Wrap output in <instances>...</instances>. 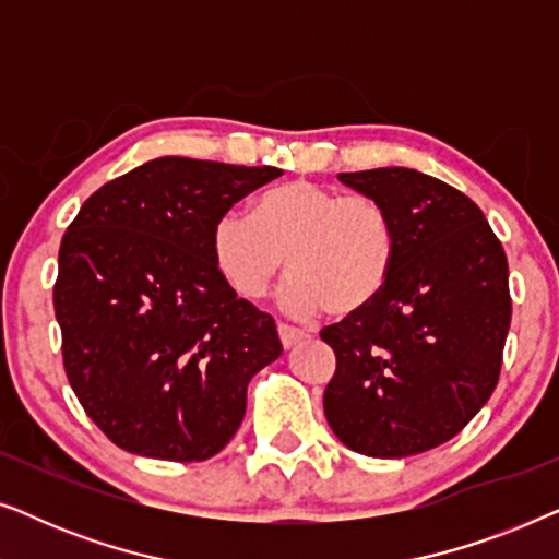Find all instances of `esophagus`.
Returning a JSON list of instances; mask_svg holds the SVG:
<instances>
[{"label": "esophagus", "instance_id": "34e87169", "mask_svg": "<svg viewBox=\"0 0 559 559\" xmlns=\"http://www.w3.org/2000/svg\"><path fill=\"white\" fill-rule=\"evenodd\" d=\"M277 333H280L282 346H285V348H293L295 343H300L305 338V333L300 331V328H295L289 323H277Z\"/></svg>", "mask_w": 559, "mask_h": 559}]
</instances>
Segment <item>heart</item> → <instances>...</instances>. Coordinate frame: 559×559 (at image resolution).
Masks as SVG:
<instances>
[{
  "instance_id": "b5f03b06",
  "label": "heart",
  "mask_w": 559,
  "mask_h": 559,
  "mask_svg": "<svg viewBox=\"0 0 559 559\" xmlns=\"http://www.w3.org/2000/svg\"><path fill=\"white\" fill-rule=\"evenodd\" d=\"M213 264L236 295L257 300L285 266L280 300L297 318L325 310L348 318L384 293L396 262L392 213L369 193H341L312 180L264 190L251 216L221 213Z\"/></svg>"
}]
</instances>
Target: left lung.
I'll list each match as a JSON object with an SVG mask.
<instances>
[{"label":"left lung","instance_id":"8db88e82","mask_svg":"<svg viewBox=\"0 0 559 559\" xmlns=\"http://www.w3.org/2000/svg\"><path fill=\"white\" fill-rule=\"evenodd\" d=\"M338 178L392 213L396 262L369 308L320 331L335 354L325 419L354 453H425L455 438L499 384L507 251L484 211L438 178L409 167Z\"/></svg>","mask_w":559,"mask_h":559}]
</instances>
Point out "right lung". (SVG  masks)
Returning a JSON list of instances; mask_svg holds the SVG:
<instances>
[{
	"label": "right lung",
	"instance_id": "add662e5",
	"mask_svg": "<svg viewBox=\"0 0 559 559\" xmlns=\"http://www.w3.org/2000/svg\"><path fill=\"white\" fill-rule=\"evenodd\" d=\"M280 167L157 157L81 205L58 251L52 305L68 384L114 445L205 461L247 412V384L282 354L270 312L221 277V213Z\"/></svg>",
	"mask_w": 559,
	"mask_h": 559
}]
</instances>
